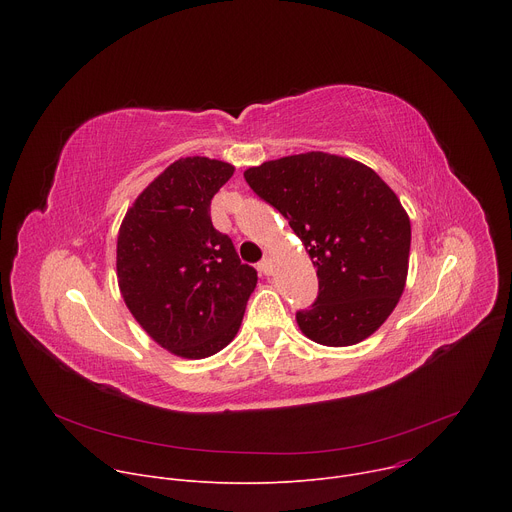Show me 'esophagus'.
Returning <instances> with one entry per match:
<instances>
[{
  "mask_svg": "<svg viewBox=\"0 0 512 512\" xmlns=\"http://www.w3.org/2000/svg\"><path fill=\"white\" fill-rule=\"evenodd\" d=\"M257 269H259V273H261V275H271V271H273V267H271V261H269V259L259 261Z\"/></svg>",
  "mask_w": 512,
  "mask_h": 512,
  "instance_id": "34e87169",
  "label": "esophagus"
}]
</instances>
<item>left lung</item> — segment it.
<instances>
[{
	"instance_id": "8db88e82",
	"label": "left lung",
	"mask_w": 512,
	"mask_h": 512,
	"mask_svg": "<svg viewBox=\"0 0 512 512\" xmlns=\"http://www.w3.org/2000/svg\"><path fill=\"white\" fill-rule=\"evenodd\" d=\"M253 192L302 239L318 273V298L296 314L324 346H352L377 332L405 289L409 214L381 176L324 152L287 156L245 170Z\"/></svg>"
}]
</instances>
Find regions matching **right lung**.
Instances as JSON below:
<instances>
[{
    "label": "right lung",
    "mask_w": 512,
    "mask_h": 512,
    "mask_svg": "<svg viewBox=\"0 0 512 512\" xmlns=\"http://www.w3.org/2000/svg\"><path fill=\"white\" fill-rule=\"evenodd\" d=\"M235 166L180 158L125 212L117 235V283L125 306L162 348L198 360L239 332L257 271L210 221V200Z\"/></svg>",
    "instance_id": "1"
}]
</instances>
